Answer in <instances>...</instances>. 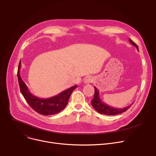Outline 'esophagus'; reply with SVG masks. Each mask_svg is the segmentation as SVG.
Returning a JSON list of instances; mask_svg holds the SVG:
<instances>
[{
    "label": "esophagus",
    "mask_w": 156,
    "mask_h": 156,
    "mask_svg": "<svg viewBox=\"0 0 156 156\" xmlns=\"http://www.w3.org/2000/svg\"><path fill=\"white\" fill-rule=\"evenodd\" d=\"M94 81V78L92 77V76H87L85 78V80H84V82L87 84H88V83H92Z\"/></svg>",
    "instance_id": "34e87169"
}]
</instances>
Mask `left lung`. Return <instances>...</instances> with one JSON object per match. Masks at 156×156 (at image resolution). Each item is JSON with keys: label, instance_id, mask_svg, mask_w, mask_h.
Listing matches in <instances>:
<instances>
[{"label": "left lung", "instance_id": "left-lung-1", "mask_svg": "<svg viewBox=\"0 0 156 156\" xmlns=\"http://www.w3.org/2000/svg\"><path fill=\"white\" fill-rule=\"evenodd\" d=\"M129 42L132 44L133 45H134L135 47H136L137 50L138 51V45L133 42V41L129 38ZM95 94H94V99L91 101V104L92 107L98 112L102 114H105V115H108V116H114V115H116V114H119L122 112H125L128 109H129L131 107V105L127 106L126 108H122V109H119V108H112L111 106L105 104L104 103L99 97V92L97 88L95 87ZM132 104V105L133 104Z\"/></svg>", "mask_w": 156, "mask_h": 156}]
</instances>
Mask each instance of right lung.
I'll return each instance as SVG.
<instances>
[{
	"mask_svg": "<svg viewBox=\"0 0 156 156\" xmlns=\"http://www.w3.org/2000/svg\"><path fill=\"white\" fill-rule=\"evenodd\" d=\"M21 64L20 61L18 70V78L20 91L31 108L38 113L44 116L53 115L63 110L68 104L71 94L77 87V85L65 90L55 96L48 98V99H41L31 94L27 85L21 79L20 73Z\"/></svg>",
	"mask_w": 156,
	"mask_h": 156,
	"instance_id": "1",
	"label": "right lung"
}]
</instances>
